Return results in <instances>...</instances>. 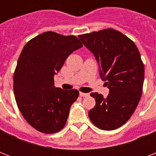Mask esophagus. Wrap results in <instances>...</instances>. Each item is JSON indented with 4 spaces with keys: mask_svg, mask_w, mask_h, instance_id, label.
I'll use <instances>...</instances> for the list:
<instances>
[{
    "mask_svg": "<svg viewBox=\"0 0 156 156\" xmlns=\"http://www.w3.org/2000/svg\"><path fill=\"white\" fill-rule=\"evenodd\" d=\"M80 96H82V97H85V96H87V95H89V94L88 93H83V92H80Z\"/></svg>",
    "mask_w": 156,
    "mask_h": 156,
    "instance_id": "34e87169",
    "label": "esophagus"
}]
</instances>
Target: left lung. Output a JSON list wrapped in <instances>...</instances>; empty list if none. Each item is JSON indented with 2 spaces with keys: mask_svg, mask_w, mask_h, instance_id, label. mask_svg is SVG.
<instances>
[{
  "mask_svg": "<svg viewBox=\"0 0 156 156\" xmlns=\"http://www.w3.org/2000/svg\"><path fill=\"white\" fill-rule=\"evenodd\" d=\"M83 44L100 65V77L106 81L109 94H90L95 106L88 112L94 125L103 130H113L130 118L143 93L144 65L132 40L112 28L79 35Z\"/></svg>",
  "mask_w": 156,
  "mask_h": 156,
  "instance_id": "1",
  "label": "left lung"
}]
</instances>
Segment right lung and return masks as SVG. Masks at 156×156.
<instances>
[{
  "label": "right lung",
  "mask_w": 156,
  "mask_h": 156,
  "mask_svg": "<svg viewBox=\"0 0 156 156\" xmlns=\"http://www.w3.org/2000/svg\"><path fill=\"white\" fill-rule=\"evenodd\" d=\"M83 47L75 35L47 31L27 43L13 73L18 109L36 130L54 133L66 126L78 90L54 87V75L73 51Z\"/></svg>",
  "instance_id": "add662e5"
}]
</instances>
